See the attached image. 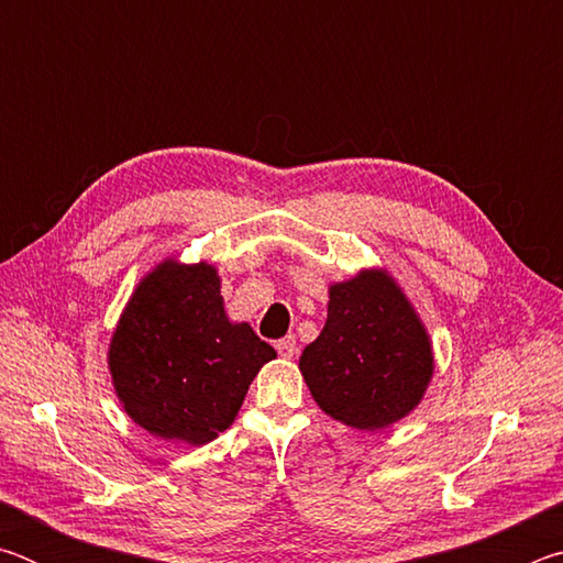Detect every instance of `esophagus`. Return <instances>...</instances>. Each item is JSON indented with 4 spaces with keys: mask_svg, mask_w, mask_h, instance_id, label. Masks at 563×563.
<instances>
[{
    "mask_svg": "<svg viewBox=\"0 0 563 563\" xmlns=\"http://www.w3.org/2000/svg\"><path fill=\"white\" fill-rule=\"evenodd\" d=\"M275 350H278V355L285 357V360H292L295 355H298V342H295L292 335L278 340V345H275Z\"/></svg>",
    "mask_w": 563,
    "mask_h": 563,
    "instance_id": "1",
    "label": "esophagus"
}]
</instances>
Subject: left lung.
I'll return each mask as SVG.
<instances>
[{
  "label": "left lung",
  "instance_id": "obj_1",
  "mask_svg": "<svg viewBox=\"0 0 563 563\" xmlns=\"http://www.w3.org/2000/svg\"><path fill=\"white\" fill-rule=\"evenodd\" d=\"M328 320L300 373L322 412L377 432L415 412L434 375L432 338L385 268L330 283Z\"/></svg>",
  "mask_w": 563,
  "mask_h": 563
}]
</instances>
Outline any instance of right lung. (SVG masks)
I'll return each instance as SVG.
<instances>
[{
	"label": "right lung",
	"instance_id": "1",
	"mask_svg": "<svg viewBox=\"0 0 563 563\" xmlns=\"http://www.w3.org/2000/svg\"><path fill=\"white\" fill-rule=\"evenodd\" d=\"M275 350L225 312L213 263L164 258L133 288L111 332L113 393L133 422L166 442L203 446L238 417Z\"/></svg>",
	"mask_w": 563,
	"mask_h": 563
}]
</instances>
